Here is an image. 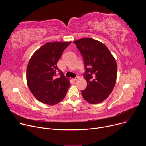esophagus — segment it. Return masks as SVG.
I'll list each match as a JSON object with an SVG mask.
<instances>
[{
	"label": "esophagus",
	"instance_id": "esophagus-1",
	"mask_svg": "<svg viewBox=\"0 0 146 146\" xmlns=\"http://www.w3.org/2000/svg\"><path fill=\"white\" fill-rule=\"evenodd\" d=\"M78 79H79V77H78V76H77V77H76V78H73V79H73V81H76V80H77Z\"/></svg>",
	"mask_w": 146,
	"mask_h": 146
}]
</instances>
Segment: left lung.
<instances>
[{
	"mask_svg": "<svg viewBox=\"0 0 146 146\" xmlns=\"http://www.w3.org/2000/svg\"><path fill=\"white\" fill-rule=\"evenodd\" d=\"M73 43L80 52L85 66L83 77L87 87L82 90V95L90 104L102 102L111 94L115 85V59L104 44L92 38H82Z\"/></svg>",
	"mask_w": 146,
	"mask_h": 146,
	"instance_id": "obj_1",
	"label": "left lung"
}]
</instances>
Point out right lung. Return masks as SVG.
I'll return each mask as SVG.
<instances>
[{
  "label": "right lung",
  "mask_w": 146,
  "mask_h": 146,
  "mask_svg": "<svg viewBox=\"0 0 146 146\" xmlns=\"http://www.w3.org/2000/svg\"><path fill=\"white\" fill-rule=\"evenodd\" d=\"M70 44L71 42H48L29 60L27 69V84L39 101L53 105L65 97L70 83L59 70L57 63Z\"/></svg>",
  "instance_id": "1"
}]
</instances>
